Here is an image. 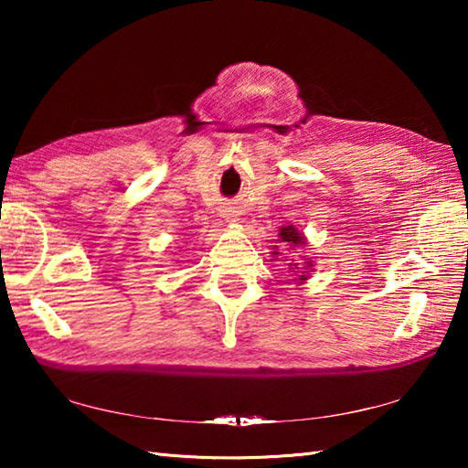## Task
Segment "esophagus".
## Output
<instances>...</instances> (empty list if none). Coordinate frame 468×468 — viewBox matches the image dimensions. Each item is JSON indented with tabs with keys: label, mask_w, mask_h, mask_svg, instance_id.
I'll return each instance as SVG.
<instances>
[{
	"label": "esophagus",
	"mask_w": 468,
	"mask_h": 468,
	"mask_svg": "<svg viewBox=\"0 0 468 468\" xmlns=\"http://www.w3.org/2000/svg\"><path fill=\"white\" fill-rule=\"evenodd\" d=\"M229 212H231V210H229ZM227 217H231V215H227Z\"/></svg>",
	"instance_id": "esophagus-1"
}]
</instances>
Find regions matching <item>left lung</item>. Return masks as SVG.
<instances>
[{
	"label": "left lung",
	"mask_w": 468,
	"mask_h": 468,
	"mask_svg": "<svg viewBox=\"0 0 468 468\" xmlns=\"http://www.w3.org/2000/svg\"><path fill=\"white\" fill-rule=\"evenodd\" d=\"M279 237L281 239L284 241V243H289V245H303L305 241H303V237H301V233L297 231L295 227L292 225H289V227H282L281 229V233H279ZM276 253V251H274ZM307 266H312L310 262H307ZM295 272V271H292ZM301 281H305V274H301Z\"/></svg>",
	"instance_id": "obj_1"
}]
</instances>
